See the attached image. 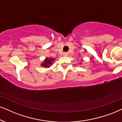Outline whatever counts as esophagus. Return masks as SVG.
Wrapping results in <instances>:
<instances>
[{
  "mask_svg": "<svg viewBox=\"0 0 122 122\" xmlns=\"http://www.w3.org/2000/svg\"><path fill=\"white\" fill-rule=\"evenodd\" d=\"M63 56H68V53H67V52L64 53H63Z\"/></svg>",
  "mask_w": 122,
  "mask_h": 122,
  "instance_id": "esophagus-1",
  "label": "esophagus"
}]
</instances>
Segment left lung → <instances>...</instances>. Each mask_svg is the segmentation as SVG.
I'll use <instances>...</instances> for the list:
<instances>
[{
	"label": "left lung",
	"mask_w": 122,
	"mask_h": 122,
	"mask_svg": "<svg viewBox=\"0 0 122 122\" xmlns=\"http://www.w3.org/2000/svg\"><path fill=\"white\" fill-rule=\"evenodd\" d=\"M80 64H81V63H80Z\"/></svg>",
	"instance_id": "1"
}]
</instances>
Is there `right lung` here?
<instances>
[{
  "label": "right lung",
  "mask_w": 122,
  "mask_h": 122,
  "mask_svg": "<svg viewBox=\"0 0 122 122\" xmlns=\"http://www.w3.org/2000/svg\"><path fill=\"white\" fill-rule=\"evenodd\" d=\"M55 60V58L52 57H46L45 59L44 60L43 62L41 64V66L45 67H49L52 66V64H53V61Z\"/></svg>",
  "instance_id": "right-lung-1"
}]
</instances>
